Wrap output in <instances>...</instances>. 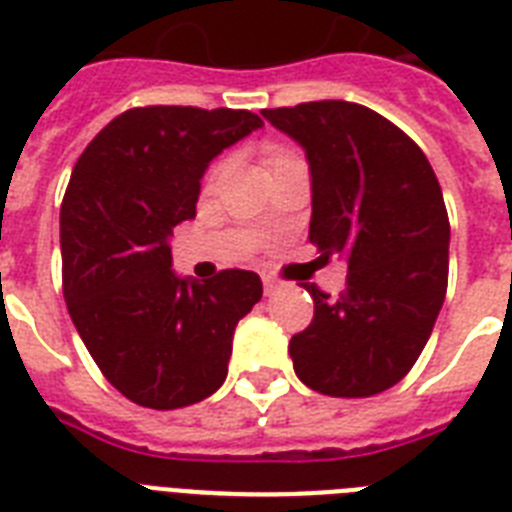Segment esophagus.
Returning a JSON list of instances; mask_svg holds the SVG:
<instances>
[{"label":"esophagus","instance_id":"1","mask_svg":"<svg viewBox=\"0 0 512 512\" xmlns=\"http://www.w3.org/2000/svg\"><path fill=\"white\" fill-rule=\"evenodd\" d=\"M263 287H265V295H276L281 289V284L276 279H263Z\"/></svg>","mask_w":512,"mask_h":512}]
</instances>
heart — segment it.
Masks as SVG:
<instances>
[{
    "label": "heart",
    "instance_id": "b5f03b06",
    "mask_svg": "<svg viewBox=\"0 0 512 512\" xmlns=\"http://www.w3.org/2000/svg\"><path fill=\"white\" fill-rule=\"evenodd\" d=\"M281 156H289V154H284V151H271V164L276 162V159H281Z\"/></svg>",
    "mask_w": 512,
    "mask_h": 512
}]
</instances>
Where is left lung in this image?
Masks as SVG:
<instances>
[{
	"label": "left lung",
	"mask_w": 512,
	"mask_h": 512,
	"mask_svg": "<svg viewBox=\"0 0 512 512\" xmlns=\"http://www.w3.org/2000/svg\"><path fill=\"white\" fill-rule=\"evenodd\" d=\"M305 148L321 257L345 255L340 295L303 284L313 321L289 340L295 374L324 396L366 398L404 380L449 281V215L428 156L377 111L348 100L265 108Z\"/></svg>",
	"instance_id": "1"
}]
</instances>
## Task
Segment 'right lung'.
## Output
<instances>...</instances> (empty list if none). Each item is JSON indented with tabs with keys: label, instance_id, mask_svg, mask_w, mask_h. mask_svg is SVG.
Here are the masks:
<instances>
[{
	"label": "right lung",
	"instance_id": "obj_1",
	"mask_svg": "<svg viewBox=\"0 0 512 512\" xmlns=\"http://www.w3.org/2000/svg\"><path fill=\"white\" fill-rule=\"evenodd\" d=\"M263 127L252 111L130 108L92 138L60 207L63 297L95 364L122 396L180 409L225 382L233 329L263 297L255 271L177 279L170 236L196 217L201 175Z\"/></svg>",
	"mask_w": 512,
	"mask_h": 512
}]
</instances>
